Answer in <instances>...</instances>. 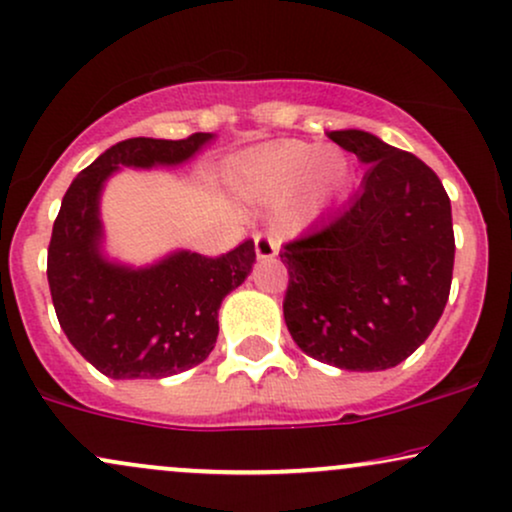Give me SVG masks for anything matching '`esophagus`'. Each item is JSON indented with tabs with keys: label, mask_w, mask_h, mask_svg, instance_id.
<instances>
[{
	"label": "esophagus",
	"mask_w": 512,
	"mask_h": 512,
	"mask_svg": "<svg viewBox=\"0 0 512 512\" xmlns=\"http://www.w3.org/2000/svg\"><path fill=\"white\" fill-rule=\"evenodd\" d=\"M255 255L257 260H272L279 255V240L269 233H257L255 236Z\"/></svg>",
	"instance_id": "esophagus-1"
}]
</instances>
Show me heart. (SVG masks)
I'll return each instance as SVG.
<instances>
[{
    "instance_id": "obj_1",
    "label": "heart",
    "mask_w": 512,
    "mask_h": 512,
    "mask_svg": "<svg viewBox=\"0 0 512 512\" xmlns=\"http://www.w3.org/2000/svg\"><path fill=\"white\" fill-rule=\"evenodd\" d=\"M238 183L262 202H283L293 195L288 224L303 226L317 217L348 186L350 162L334 145L281 140L240 159Z\"/></svg>"
}]
</instances>
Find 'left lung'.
I'll return each instance as SVG.
<instances>
[{
    "label": "left lung",
    "mask_w": 512,
    "mask_h": 512,
    "mask_svg": "<svg viewBox=\"0 0 512 512\" xmlns=\"http://www.w3.org/2000/svg\"><path fill=\"white\" fill-rule=\"evenodd\" d=\"M367 164L341 212L283 245V319L298 348L350 372L396 367L427 341L453 279L451 200L422 159L377 135L331 131Z\"/></svg>",
    "instance_id": "1"
}]
</instances>
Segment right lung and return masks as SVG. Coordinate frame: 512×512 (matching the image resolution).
I'll return each instance as SVG.
<instances>
[{"label": "right lung", "instance_id": "1", "mask_svg": "<svg viewBox=\"0 0 512 512\" xmlns=\"http://www.w3.org/2000/svg\"><path fill=\"white\" fill-rule=\"evenodd\" d=\"M214 140L128 138L104 150L66 190L47 250V281L57 319L92 367L112 379H162L200 365L219 336L221 300L248 279L255 243L221 257L176 250L147 267L102 252L100 197L121 166H178Z\"/></svg>", "mask_w": 512, "mask_h": 512}]
</instances>
